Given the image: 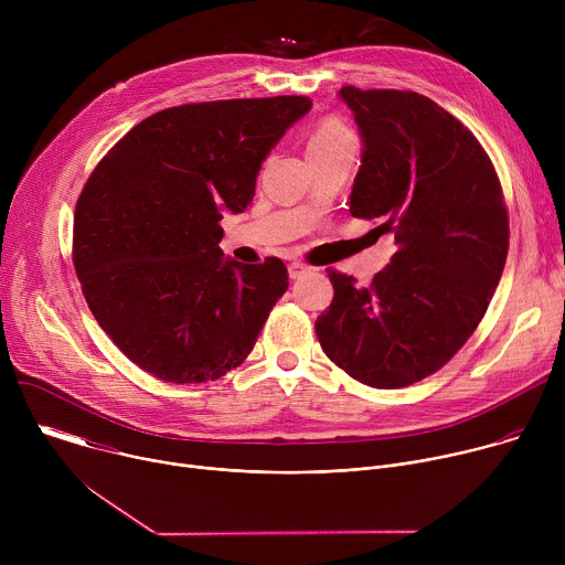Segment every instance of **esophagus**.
I'll return each instance as SVG.
<instances>
[{"label":"esophagus","instance_id":"1","mask_svg":"<svg viewBox=\"0 0 565 565\" xmlns=\"http://www.w3.org/2000/svg\"><path fill=\"white\" fill-rule=\"evenodd\" d=\"M310 268L306 266V264H301V262H292L290 266H288V275H290V279H299L301 275H306Z\"/></svg>","mask_w":565,"mask_h":565}]
</instances>
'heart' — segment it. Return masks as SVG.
I'll list each match as a JSON object with an SVG mask.
<instances>
[{
	"label": "heart",
	"instance_id": "b5f03b06",
	"mask_svg": "<svg viewBox=\"0 0 565 565\" xmlns=\"http://www.w3.org/2000/svg\"><path fill=\"white\" fill-rule=\"evenodd\" d=\"M355 145V136L353 131L340 122L338 118H327L321 120L315 131L308 138V153L315 151H331V149H340V147H351Z\"/></svg>",
	"mask_w": 565,
	"mask_h": 565
}]
</instances>
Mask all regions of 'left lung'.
I'll return each instance as SVG.
<instances>
[{
  "mask_svg": "<svg viewBox=\"0 0 565 565\" xmlns=\"http://www.w3.org/2000/svg\"><path fill=\"white\" fill-rule=\"evenodd\" d=\"M360 127L351 214L391 232V264L362 288L329 268L333 301L315 321L331 362L375 388L420 382L480 324L510 248L501 181L488 151L427 96L342 87Z\"/></svg>",
  "mask_w": 565,
  "mask_h": 565,
  "instance_id": "obj_1",
  "label": "left lung"
}]
</instances>
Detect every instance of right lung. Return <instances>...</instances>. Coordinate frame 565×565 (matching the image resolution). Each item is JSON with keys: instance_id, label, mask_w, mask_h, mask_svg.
Returning a JSON list of instances; mask_svg holds the SVG:
<instances>
[{"instance_id": "add662e5", "label": "right lung", "mask_w": 565, "mask_h": 565, "mask_svg": "<svg viewBox=\"0 0 565 565\" xmlns=\"http://www.w3.org/2000/svg\"><path fill=\"white\" fill-rule=\"evenodd\" d=\"M306 96L158 111L105 156L73 216V266L100 329L142 371L177 384L244 362L288 290L281 259H223V212H244L264 158Z\"/></svg>"}]
</instances>
